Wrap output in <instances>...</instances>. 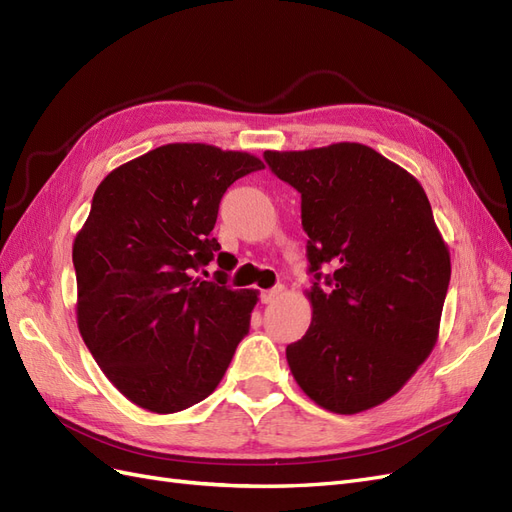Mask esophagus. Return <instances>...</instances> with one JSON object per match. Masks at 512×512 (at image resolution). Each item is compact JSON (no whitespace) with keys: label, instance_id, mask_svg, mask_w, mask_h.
Here are the masks:
<instances>
[{"label":"esophagus","instance_id":"34e87169","mask_svg":"<svg viewBox=\"0 0 512 512\" xmlns=\"http://www.w3.org/2000/svg\"><path fill=\"white\" fill-rule=\"evenodd\" d=\"M282 292H284L282 286H275V288H271V290H262L260 301H262V303H273L277 297H282Z\"/></svg>","mask_w":512,"mask_h":512}]
</instances>
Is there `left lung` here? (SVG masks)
<instances>
[{
  "instance_id": "obj_1",
  "label": "left lung",
  "mask_w": 512,
  "mask_h": 512,
  "mask_svg": "<svg viewBox=\"0 0 512 512\" xmlns=\"http://www.w3.org/2000/svg\"><path fill=\"white\" fill-rule=\"evenodd\" d=\"M301 194L307 232V333L286 348L303 393L356 414L393 397L436 346L451 256L425 190L367 145L265 151ZM322 266L334 271L321 275Z\"/></svg>"
}]
</instances>
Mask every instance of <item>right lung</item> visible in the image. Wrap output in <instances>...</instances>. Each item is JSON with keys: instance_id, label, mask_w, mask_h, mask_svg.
Masks as SVG:
<instances>
[{"instance_id": "right-lung-1", "label": "right lung", "mask_w": 512, "mask_h": 512, "mask_svg": "<svg viewBox=\"0 0 512 512\" xmlns=\"http://www.w3.org/2000/svg\"><path fill=\"white\" fill-rule=\"evenodd\" d=\"M265 168L245 151L173 143L108 173L74 239L76 318L121 395L173 414L209 397L250 331L256 290L226 286L213 237L224 192ZM219 258L215 281L202 269Z\"/></svg>"}]
</instances>
